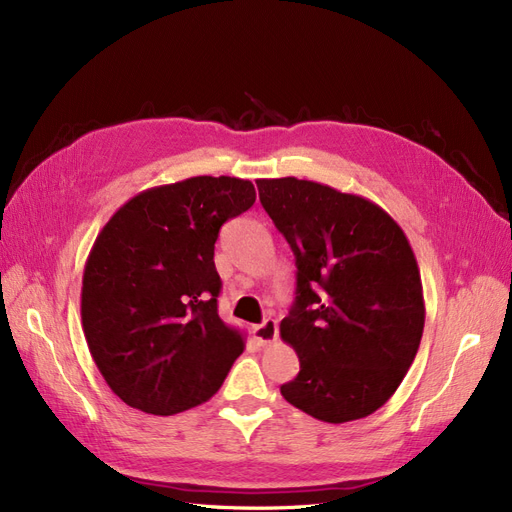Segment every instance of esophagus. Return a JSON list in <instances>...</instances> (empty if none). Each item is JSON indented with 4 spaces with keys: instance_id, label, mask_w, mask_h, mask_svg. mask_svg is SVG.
<instances>
[{
    "instance_id": "1",
    "label": "esophagus",
    "mask_w": 512,
    "mask_h": 512,
    "mask_svg": "<svg viewBox=\"0 0 512 512\" xmlns=\"http://www.w3.org/2000/svg\"><path fill=\"white\" fill-rule=\"evenodd\" d=\"M252 333H254V339L258 344H262V346L273 344L277 339V322L273 318H267L262 324H256Z\"/></svg>"
}]
</instances>
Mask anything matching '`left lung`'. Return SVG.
I'll return each mask as SVG.
<instances>
[{"instance_id":"obj_1","label":"left lung","mask_w":512,"mask_h":512,"mask_svg":"<svg viewBox=\"0 0 512 512\" xmlns=\"http://www.w3.org/2000/svg\"><path fill=\"white\" fill-rule=\"evenodd\" d=\"M256 185L297 262V297L280 333L301 371L282 384L284 399L324 423L374 414L408 374L425 327L404 230L371 200L316 181Z\"/></svg>"}]
</instances>
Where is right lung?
Here are the masks:
<instances>
[{
	"label": "right lung",
	"mask_w": 512,
	"mask_h": 512,
	"mask_svg": "<svg viewBox=\"0 0 512 512\" xmlns=\"http://www.w3.org/2000/svg\"><path fill=\"white\" fill-rule=\"evenodd\" d=\"M256 200L252 181L190 177L130 198L85 262L81 318L91 356L130 408L170 416L205 404L243 352L218 314L213 250Z\"/></svg>",
	"instance_id": "add662e5"
}]
</instances>
